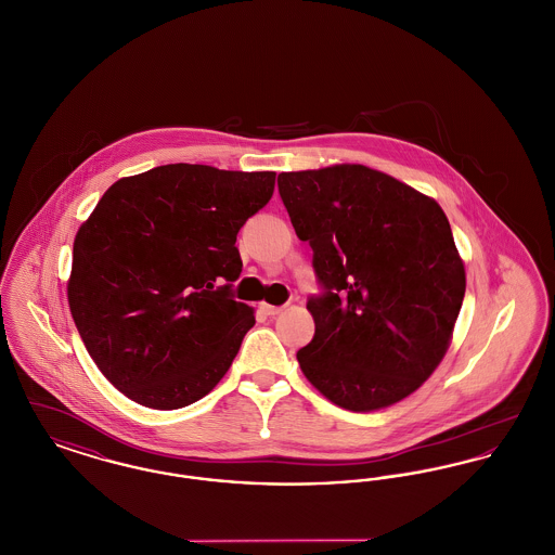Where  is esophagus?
<instances>
[{"label":"esophagus","instance_id":"1","mask_svg":"<svg viewBox=\"0 0 555 555\" xmlns=\"http://www.w3.org/2000/svg\"><path fill=\"white\" fill-rule=\"evenodd\" d=\"M262 312L266 317H276L283 312V306H270V304H262Z\"/></svg>","mask_w":555,"mask_h":555}]
</instances>
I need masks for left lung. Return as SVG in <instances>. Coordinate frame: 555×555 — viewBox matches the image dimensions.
Segmentation results:
<instances>
[{
	"label": "left lung",
	"instance_id": "obj_1",
	"mask_svg": "<svg viewBox=\"0 0 555 555\" xmlns=\"http://www.w3.org/2000/svg\"><path fill=\"white\" fill-rule=\"evenodd\" d=\"M279 193L322 289L308 299L314 339L297 351L306 378L351 412L414 393L443 360L466 293L446 211L362 164L281 172Z\"/></svg>",
	"mask_w": 555,
	"mask_h": 555
}]
</instances>
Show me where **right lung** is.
<instances>
[{"instance_id": "obj_1", "label": "right lung", "mask_w": 555, "mask_h": 555, "mask_svg": "<svg viewBox=\"0 0 555 555\" xmlns=\"http://www.w3.org/2000/svg\"><path fill=\"white\" fill-rule=\"evenodd\" d=\"M274 172L166 164L116 181L80 224L68 306L89 356L125 396L179 410L231 369L254 310L233 299L238 229Z\"/></svg>"}]
</instances>
